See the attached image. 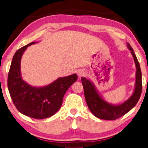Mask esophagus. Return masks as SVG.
<instances>
[{
    "label": "esophagus",
    "instance_id": "1",
    "mask_svg": "<svg viewBox=\"0 0 148 148\" xmlns=\"http://www.w3.org/2000/svg\"><path fill=\"white\" fill-rule=\"evenodd\" d=\"M77 75H78L79 78H81V77H83L85 73H84L83 70L79 69V70H77Z\"/></svg>",
    "mask_w": 148,
    "mask_h": 148
}]
</instances>
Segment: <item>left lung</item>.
Instances as JSON below:
<instances>
[{
    "label": "left lung",
    "mask_w": 148,
    "mask_h": 148,
    "mask_svg": "<svg viewBox=\"0 0 148 148\" xmlns=\"http://www.w3.org/2000/svg\"><path fill=\"white\" fill-rule=\"evenodd\" d=\"M127 48L130 50L136 65V81L134 90L132 96L119 104H112L103 98L90 79L82 77L84 96L87 106L92 113L96 117L104 120H115L129 112L136 105L142 93V72L138 59L132 48L127 42Z\"/></svg>",
    "instance_id": "left-lung-1"
}]
</instances>
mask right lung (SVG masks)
Here are the masks:
<instances>
[{"label": "right lung", "instance_id": "right-lung-1", "mask_svg": "<svg viewBox=\"0 0 148 148\" xmlns=\"http://www.w3.org/2000/svg\"><path fill=\"white\" fill-rule=\"evenodd\" d=\"M32 42L16 51L8 76V88L13 103L19 112L28 117L42 119L54 115L61 108L65 92L77 81V75L60 77L47 86H32L23 81L21 60L25 50L36 44Z\"/></svg>", "mask_w": 148, "mask_h": 148}]
</instances>
